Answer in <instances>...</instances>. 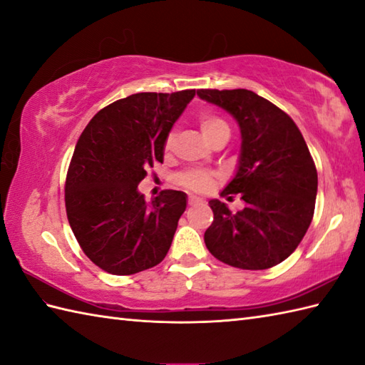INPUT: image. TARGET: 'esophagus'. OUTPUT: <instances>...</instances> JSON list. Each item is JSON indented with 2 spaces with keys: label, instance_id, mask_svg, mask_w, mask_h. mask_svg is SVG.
<instances>
[{
  "label": "esophagus",
  "instance_id": "obj_1",
  "mask_svg": "<svg viewBox=\"0 0 365 365\" xmlns=\"http://www.w3.org/2000/svg\"><path fill=\"white\" fill-rule=\"evenodd\" d=\"M204 200L200 199V197H196V196H190V199H188V204L190 205H199V204H202Z\"/></svg>",
  "mask_w": 365,
  "mask_h": 365
}]
</instances>
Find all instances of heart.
Returning <instances> with one entry per match:
<instances>
[{"label": "heart", "mask_w": 365, "mask_h": 365, "mask_svg": "<svg viewBox=\"0 0 365 365\" xmlns=\"http://www.w3.org/2000/svg\"><path fill=\"white\" fill-rule=\"evenodd\" d=\"M197 125H199L200 133H202V136L207 139V141H212V139L215 136H218L220 133H229L227 123L224 122L221 118H218V115L210 114V113L199 114ZM170 145H173V136L168 138L165 149L169 150ZM180 182L183 187H187L192 191L204 192L210 188L213 178L210 174L199 173V170H191V173H187L180 177Z\"/></svg>", "instance_id": "obj_1"}]
</instances>
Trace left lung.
<instances>
[{
    "label": "left lung",
    "instance_id": "obj_1",
    "mask_svg": "<svg viewBox=\"0 0 365 365\" xmlns=\"http://www.w3.org/2000/svg\"><path fill=\"white\" fill-rule=\"evenodd\" d=\"M222 108L242 133L235 175L221 195H242L232 213L212 199L213 222L205 246L216 259L242 269H267L297 250L311 226L319 177L304 138L289 114L247 89H199Z\"/></svg>",
    "mask_w": 365,
    "mask_h": 365
}]
</instances>
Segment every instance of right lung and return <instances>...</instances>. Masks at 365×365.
I'll list each match as a JSON object with an SVG mask.
<instances>
[{"instance_id": "right-lung-1", "label": "right lung", "mask_w": 365, "mask_h": 365, "mask_svg": "<svg viewBox=\"0 0 365 365\" xmlns=\"http://www.w3.org/2000/svg\"><path fill=\"white\" fill-rule=\"evenodd\" d=\"M195 96L190 89L120 98L100 110L76 143L67 218L84 254L106 273L135 274L166 257L187 195L165 190L145 202L138 185L163 163L169 131Z\"/></svg>"}]
</instances>
